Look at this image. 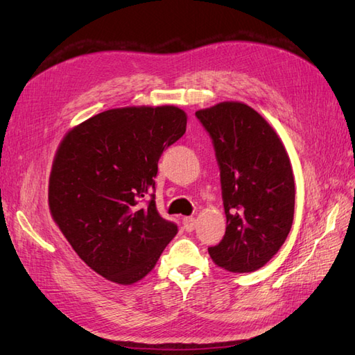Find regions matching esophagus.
Instances as JSON below:
<instances>
[{
  "instance_id": "34e87169",
  "label": "esophagus",
  "mask_w": 355,
  "mask_h": 355,
  "mask_svg": "<svg viewBox=\"0 0 355 355\" xmlns=\"http://www.w3.org/2000/svg\"><path fill=\"white\" fill-rule=\"evenodd\" d=\"M182 223H184V228H185V231L191 232L192 230L196 228L197 220H196L194 218H184V220H182Z\"/></svg>"
}]
</instances>
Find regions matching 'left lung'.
<instances>
[{"instance_id": "8db88e82", "label": "left lung", "mask_w": 355, "mask_h": 355, "mask_svg": "<svg viewBox=\"0 0 355 355\" xmlns=\"http://www.w3.org/2000/svg\"><path fill=\"white\" fill-rule=\"evenodd\" d=\"M220 168L227 231L209 247L213 262L252 272L280 250L293 223L295 179L274 128L249 105L220 102L196 112Z\"/></svg>"}]
</instances>
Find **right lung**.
<instances>
[{"label":"right lung","instance_id":"obj_1","mask_svg":"<svg viewBox=\"0 0 355 355\" xmlns=\"http://www.w3.org/2000/svg\"><path fill=\"white\" fill-rule=\"evenodd\" d=\"M185 130L178 106H127L89 118L60 142L49 180L51 218L106 280H142L178 234L159 216L153 191L161 154Z\"/></svg>","mask_w":355,"mask_h":355}]
</instances>
